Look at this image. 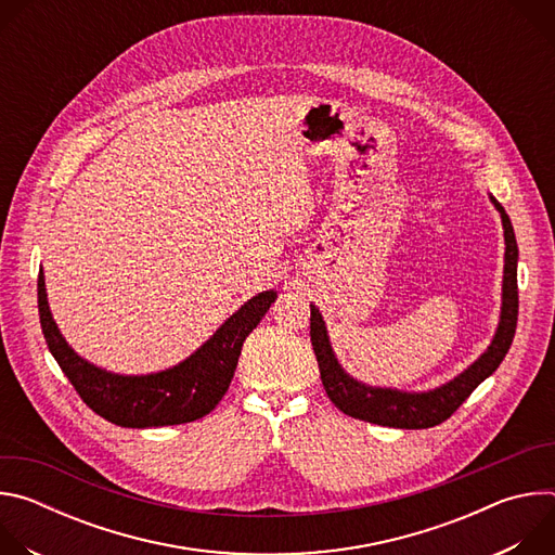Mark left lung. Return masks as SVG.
I'll return each instance as SVG.
<instances>
[{"mask_svg": "<svg viewBox=\"0 0 555 555\" xmlns=\"http://www.w3.org/2000/svg\"><path fill=\"white\" fill-rule=\"evenodd\" d=\"M492 204L501 212L503 228H505V276H503L501 323L488 351L472 366H467L461 375H456L452 382L428 392H402L392 388H373L349 377L332 351L321 311L311 305L309 336H311L315 360H319L321 379L330 395V400L345 415L369 422V424L388 426V428H406V430L433 428L446 422L469 398L472 390L499 369L505 353L509 351V345L516 334V321H518V279H516L518 246H516L514 228L505 208L494 197H492Z\"/></svg>", "mask_w": 555, "mask_h": 555, "instance_id": "obj_1", "label": "left lung"}]
</instances>
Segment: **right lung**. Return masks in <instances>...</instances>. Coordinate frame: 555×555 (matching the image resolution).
<instances>
[{"instance_id": "1", "label": "right lung", "mask_w": 555, "mask_h": 555, "mask_svg": "<svg viewBox=\"0 0 555 555\" xmlns=\"http://www.w3.org/2000/svg\"><path fill=\"white\" fill-rule=\"evenodd\" d=\"M39 321L50 353L74 390L96 415L122 428L176 426L202 420L225 395L244 340L261 323L276 292H261L230 319L191 358L151 375H116L78 358L61 336L46 298L43 272L37 281Z\"/></svg>"}]
</instances>
